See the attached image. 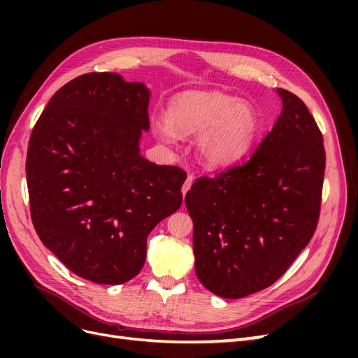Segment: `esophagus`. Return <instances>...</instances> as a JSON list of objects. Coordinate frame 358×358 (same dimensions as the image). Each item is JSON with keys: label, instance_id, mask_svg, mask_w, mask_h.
Segmentation results:
<instances>
[{"label": "esophagus", "instance_id": "34e87169", "mask_svg": "<svg viewBox=\"0 0 358 358\" xmlns=\"http://www.w3.org/2000/svg\"><path fill=\"white\" fill-rule=\"evenodd\" d=\"M192 182H194V176H192V175H188V178H187L185 183H183V187H182V194H183V196H185V194L188 192V189L191 188Z\"/></svg>", "mask_w": 358, "mask_h": 358}]
</instances>
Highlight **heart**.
<instances>
[{"label":"heart","instance_id":"1","mask_svg":"<svg viewBox=\"0 0 358 358\" xmlns=\"http://www.w3.org/2000/svg\"><path fill=\"white\" fill-rule=\"evenodd\" d=\"M154 129L164 142L199 134L200 161L209 169H225L251 150L259 133V117L251 104L233 95L194 91L171 99L169 119H157Z\"/></svg>","mask_w":358,"mask_h":358}]
</instances>
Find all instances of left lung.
<instances>
[{
    "label": "left lung",
    "instance_id": "obj_1",
    "mask_svg": "<svg viewBox=\"0 0 358 358\" xmlns=\"http://www.w3.org/2000/svg\"><path fill=\"white\" fill-rule=\"evenodd\" d=\"M245 164L199 178L185 196L196 275L213 294L242 299L282 276L315 233L326 169L322 134L297 95Z\"/></svg>",
    "mask_w": 358,
    "mask_h": 358
}]
</instances>
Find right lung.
Segmentation results:
<instances>
[{
  "instance_id": "1",
  "label": "right lung",
  "mask_w": 358,
  "mask_h": 358,
  "mask_svg": "<svg viewBox=\"0 0 358 358\" xmlns=\"http://www.w3.org/2000/svg\"><path fill=\"white\" fill-rule=\"evenodd\" d=\"M150 92L116 73H88L55 92L27 155L31 218L48 249L95 284L133 279L154 227L182 204L187 173L140 155Z\"/></svg>"
}]
</instances>
